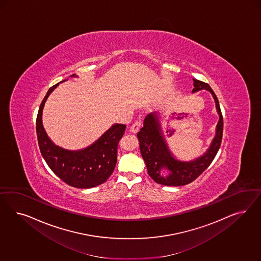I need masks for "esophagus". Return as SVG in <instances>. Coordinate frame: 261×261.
Returning a JSON list of instances; mask_svg holds the SVG:
<instances>
[{
	"label": "esophagus",
	"instance_id": "obj_1",
	"mask_svg": "<svg viewBox=\"0 0 261 261\" xmlns=\"http://www.w3.org/2000/svg\"><path fill=\"white\" fill-rule=\"evenodd\" d=\"M140 127H141V121L140 120H136L134 123L132 124V126L130 127V131L132 133H137L139 131Z\"/></svg>",
	"mask_w": 261,
	"mask_h": 261
}]
</instances>
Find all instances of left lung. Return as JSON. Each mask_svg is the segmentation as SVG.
<instances>
[{
    "label": "left lung",
    "mask_w": 261,
    "mask_h": 261,
    "mask_svg": "<svg viewBox=\"0 0 261 261\" xmlns=\"http://www.w3.org/2000/svg\"><path fill=\"white\" fill-rule=\"evenodd\" d=\"M193 86L192 93L200 90L211 92L219 115L215 137L204 155L190 162H182L174 158L162 133L158 115L156 113H151L146 116L143 126L137 134L142 158L145 162L149 176L155 182L164 186L179 187L193 182L212 164L221 145L223 117L218 98L207 83L193 79ZM166 171L169 174L164 175L163 172Z\"/></svg>",
    "instance_id": "1"
}]
</instances>
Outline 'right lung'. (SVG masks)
Instances as JSON below:
<instances>
[{"instance_id":"obj_1","label":"right lung","mask_w":261,"mask_h":261,"mask_svg":"<svg viewBox=\"0 0 261 261\" xmlns=\"http://www.w3.org/2000/svg\"><path fill=\"white\" fill-rule=\"evenodd\" d=\"M58 85L59 83L49 88L38 111L36 133L41 154L54 173L69 186L77 189L99 186L107 181L116 167L118 144L126 125L114 124L96 142L81 150H67L57 146L43 127L42 112L48 95Z\"/></svg>"}]
</instances>
